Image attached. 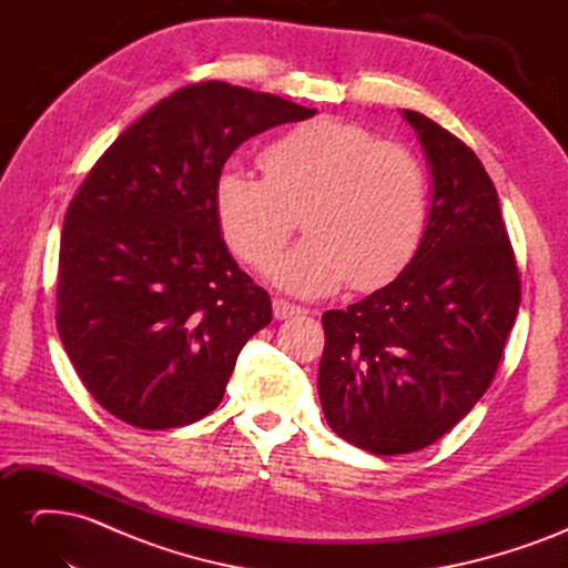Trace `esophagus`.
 Masks as SVG:
<instances>
[{
  "mask_svg": "<svg viewBox=\"0 0 568 568\" xmlns=\"http://www.w3.org/2000/svg\"><path fill=\"white\" fill-rule=\"evenodd\" d=\"M272 313H274V317H277V320H288V317L303 315L305 311H303L301 305H294V303H288L284 298H274L272 301Z\"/></svg>",
  "mask_w": 568,
  "mask_h": 568,
  "instance_id": "esophagus-1",
  "label": "esophagus"
}]
</instances>
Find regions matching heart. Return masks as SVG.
<instances>
[{"label":"heart","mask_w":568,"mask_h":568,"mask_svg":"<svg viewBox=\"0 0 568 568\" xmlns=\"http://www.w3.org/2000/svg\"><path fill=\"white\" fill-rule=\"evenodd\" d=\"M263 178L225 168L215 215L227 246L253 267L280 255L301 213L305 239L282 255L270 280L317 298L343 284H388L415 255L428 211L419 161L379 134L336 118L291 128L261 153Z\"/></svg>","instance_id":"obj_1"}]
</instances>
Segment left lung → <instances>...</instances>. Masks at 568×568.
I'll use <instances>...</instances> for the list:
<instances>
[{
  "instance_id": "obj_1",
  "label": "left lung",
  "mask_w": 568,
  "mask_h": 568,
  "mask_svg": "<svg viewBox=\"0 0 568 568\" xmlns=\"http://www.w3.org/2000/svg\"><path fill=\"white\" fill-rule=\"evenodd\" d=\"M432 170V211L407 267L322 315L317 374L326 424L372 455L436 443L490 386L519 313L521 282L495 184L476 153L400 111Z\"/></svg>"
}]
</instances>
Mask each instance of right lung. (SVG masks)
<instances>
[{
	"label": "right lung",
	"instance_id": "1",
	"mask_svg": "<svg viewBox=\"0 0 568 568\" xmlns=\"http://www.w3.org/2000/svg\"><path fill=\"white\" fill-rule=\"evenodd\" d=\"M315 113L196 82L134 120L84 178L61 232L57 326L84 388L113 417L161 432L220 405L272 303L225 246L215 182L248 136Z\"/></svg>",
	"mask_w": 568,
	"mask_h": 568
}]
</instances>
